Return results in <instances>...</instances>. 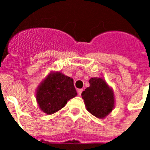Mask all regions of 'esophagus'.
<instances>
[{
    "instance_id": "1",
    "label": "esophagus",
    "mask_w": 150,
    "mask_h": 150,
    "mask_svg": "<svg viewBox=\"0 0 150 150\" xmlns=\"http://www.w3.org/2000/svg\"><path fill=\"white\" fill-rule=\"evenodd\" d=\"M83 89H78V91H77L78 95H81V93H82V92H83Z\"/></svg>"
}]
</instances>
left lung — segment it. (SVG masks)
<instances>
[{
    "mask_svg": "<svg viewBox=\"0 0 150 150\" xmlns=\"http://www.w3.org/2000/svg\"><path fill=\"white\" fill-rule=\"evenodd\" d=\"M89 84V87L82 92V98L86 110L91 115L104 119L115 107L114 91L102 78H91Z\"/></svg>",
    "mask_w": 150,
    "mask_h": 150,
    "instance_id": "1",
    "label": "left lung"
}]
</instances>
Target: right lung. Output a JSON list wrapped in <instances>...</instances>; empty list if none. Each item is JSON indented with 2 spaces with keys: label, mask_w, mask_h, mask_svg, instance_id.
Here are the masks:
<instances>
[{
  "label": "right lung",
  "mask_w": 150,
  "mask_h": 150,
  "mask_svg": "<svg viewBox=\"0 0 150 150\" xmlns=\"http://www.w3.org/2000/svg\"><path fill=\"white\" fill-rule=\"evenodd\" d=\"M76 95L74 79L59 71H51L36 89L38 106L47 115L60 110Z\"/></svg>",
  "instance_id": "add662e5"
}]
</instances>
